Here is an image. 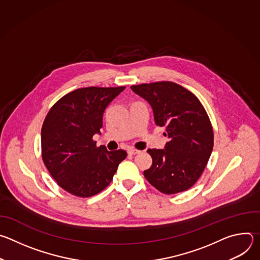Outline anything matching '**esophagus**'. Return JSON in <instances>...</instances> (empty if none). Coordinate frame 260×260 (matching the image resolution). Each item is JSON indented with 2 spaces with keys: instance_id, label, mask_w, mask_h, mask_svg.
I'll return each instance as SVG.
<instances>
[{
  "instance_id": "obj_1",
  "label": "esophagus",
  "mask_w": 260,
  "mask_h": 260,
  "mask_svg": "<svg viewBox=\"0 0 260 260\" xmlns=\"http://www.w3.org/2000/svg\"><path fill=\"white\" fill-rule=\"evenodd\" d=\"M128 154H131V155H136V154H139V153H141V151L140 150H137V149H134V148H131V149H128Z\"/></svg>"
}]
</instances>
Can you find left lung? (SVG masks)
Listing matches in <instances>:
<instances>
[{
  "mask_svg": "<svg viewBox=\"0 0 260 260\" xmlns=\"http://www.w3.org/2000/svg\"><path fill=\"white\" fill-rule=\"evenodd\" d=\"M153 110L156 125L165 126L170 141L165 149H148L152 166L144 176L166 194L189 189L203 174L213 150L211 121L200 100L183 86L161 81L132 85Z\"/></svg>",
  "mask_w": 260,
  "mask_h": 260,
  "instance_id": "8db88e82",
  "label": "left lung"
}]
</instances>
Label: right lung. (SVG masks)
<instances>
[{
    "instance_id": "add662e5",
    "label": "right lung",
    "mask_w": 260,
    "mask_h": 260,
    "mask_svg": "<svg viewBox=\"0 0 260 260\" xmlns=\"http://www.w3.org/2000/svg\"><path fill=\"white\" fill-rule=\"evenodd\" d=\"M125 86L85 87L67 93L49 110L41 129L42 158L52 178L69 193L89 198L112 181L126 157L122 149L96 147L107 106Z\"/></svg>"
}]
</instances>
